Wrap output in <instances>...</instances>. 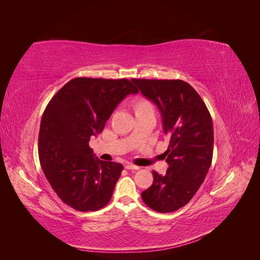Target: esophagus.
Wrapping results in <instances>:
<instances>
[{"label":"esophagus","instance_id":"34e87169","mask_svg":"<svg viewBox=\"0 0 260 260\" xmlns=\"http://www.w3.org/2000/svg\"><path fill=\"white\" fill-rule=\"evenodd\" d=\"M125 169H127V170H140V167H137V165H134V164H132V163H127L126 165H125Z\"/></svg>","mask_w":260,"mask_h":260}]
</instances>
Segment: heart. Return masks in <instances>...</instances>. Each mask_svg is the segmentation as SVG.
I'll return each mask as SVG.
<instances>
[{"instance_id": "heart-1", "label": "heart", "mask_w": 260, "mask_h": 260, "mask_svg": "<svg viewBox=\"0 0 260 260\" xmlns=\"http://www.w3.org/2000/svg\"><path fill=\"white\" fill-rule=\"evenodd\" d=\"M136 109L137 108H146V107H151V105L148 104L146 101H143V99H141V101H137L136 102Z\"/></svg>"}]
</instances>
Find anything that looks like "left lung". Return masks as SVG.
Listing matches in <instances>:
<instances>
[{
  "instance_id": "1",
  "label": "left lung",
  "mask_w": 260,
  "mask_h": 260,
  "mask_svg": "<svg viewBox=\"0 0 260 260\" xmlns=\"http://www.w3.org/2000/svg\"><path fill=\"white\" fill-rule=\"evenodd\" d=\"M141 92L158 107L164 133L169 137L164 152L169 169L153 171V184L142 199L154 211L168 213L184 207L206 179L213 155V125L206 104L187 82L132 79Z\"/></svg>"
}]
</instances>
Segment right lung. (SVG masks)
I'll list each match as a JSON object with an SVG mask.
<instances>
[{
  "mask_svg": "<svg viewBox=\"0 0 260 260\" xmlns=\"http://www.w3.org/2000/svg\"><path fill=\"white\" fill-rule=\"evenodd\" d=\"M139 89L132 80L75 78L43 112L39 158L49 183L61 200L78 211H97L112 199L123 165L95 157L91 136L101 134L117 105Z\"/></svg>",
  "mask_w": 260,
  "mask_h": 260,
  "instance_id": "1",
  "label": "right lung"
}]
</instances>
